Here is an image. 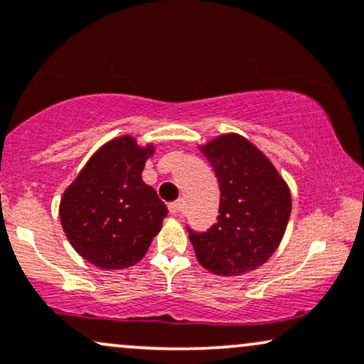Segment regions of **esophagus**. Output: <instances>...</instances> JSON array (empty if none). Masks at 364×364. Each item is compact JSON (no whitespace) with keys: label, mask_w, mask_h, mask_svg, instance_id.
<instances>
[{"label":"esophagus","mask_w":364,"mask_h":364,"mask_svg":"<svg viewBox=\"0 0 364 364\" xmlns=\"http://www.w3.org/2000/svg\"><path fill=\"white\" fill-rule=\"evenodd\" d=\"M183 209H185V202L183 200H176V202L169 203V213L173 215L183 214Z\"/></svg>","instance_id":"34e87169"}]
</instances>
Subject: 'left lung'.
Instances as JSON below:
<instances>
[{
	"instance_id": "left-lung-1",
	"label": "left lung",
	"mask_w": 364,
	"mask_h": 364,
	"mask_svg": "<svg viewBox=\"0 0 364 364\" xmlns=\"http://www.w3.org/2000/svg\"><path fill=\"white\" fill-rule=\"evenodd\" d=\"M202 154L219 183V215L207 231L186 226L198 262L223 277L264 264L277 250L292 209L289 186L250 141L225 134Z\"/></svg>"
}]
</instances>
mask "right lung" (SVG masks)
I'll return each mask as SVG.
<instances>
[{"instance_id":"1","label":"right lung","mask_w":364,"mask_h":364,"mask_svg":"<svg viewBox=\"0 0 364 364\" xmlns=\"http://www.w3.org/2000/svg\"><path fill=\"white\" fill-rule=\"evenodd\" d=\"M154 149L131 136L100 149L60 202V221L77 254L102 269L136 264L167 215L141 171Z\"/></svg>"}]
</instances>
